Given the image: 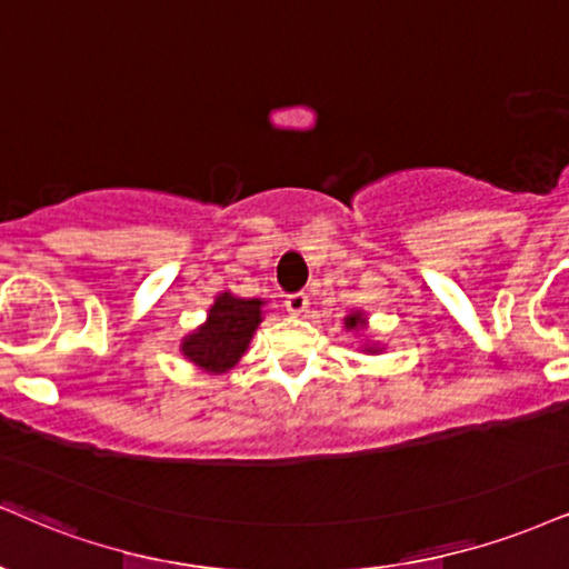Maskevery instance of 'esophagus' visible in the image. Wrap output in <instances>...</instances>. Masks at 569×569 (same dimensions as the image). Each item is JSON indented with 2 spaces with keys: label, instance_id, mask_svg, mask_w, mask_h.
<instances>
[{
  "label": "esophagus",
  "instance_id": "34e87169",
  "mask_svg": "<svg viewBox=\"0 0 569 569\" xmlns=\"http://www.w3.org/2000/svg\"><path fill=\"white\" fill-rule=\"evenodd\" d=\"M307 307H310V297H307L305 291L289 293V297H286V310H289L291 315H302Z\"/></svg>",
  "mask_w": 569,
  "mask_h": 569
}]
</instances>
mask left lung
<instances>
[{"mask_svg":"<svg viewBox=\"0 0 569 569\" xmlns=\"http://www.w3.org/2000/svg\"><path fill=\"white\" fill-rule=\"evenodd\" d=\"M362 326H366V315L362 312H352L345 318L347 331H352V328H362ZM366 352H379V347H366Z\"/></svg>","mask_w":569,"mask_h":569,"instance_id":"obj_1","label":"left lung"}]
</instances>
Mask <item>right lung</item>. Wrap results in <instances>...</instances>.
<instances>
[{
    "mask_svg": "<svg viewBox=\"0 0 569 569\" xmlns=\"http://www.w3.org/2000/svg\"><path fill=\"white\" fill-rule=\"evenodd\" d=\"M262 299L219 293L209 307L207 323L182 339V355L207 373L230 371L249 350V341L262 323Z\"/></svg>",
    "mask_w": 569,
    "mask_h": 569,
    "instance_id": "1",
    "label": "right lung"
}]
</instances>
